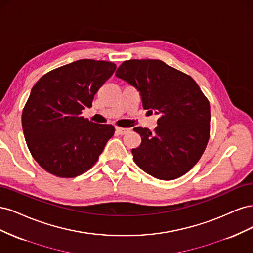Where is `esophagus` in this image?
<instances>
[{"mask_svg":"<svg viewBox=\"0 0 253 253\" xmlns=\"http://www.w3.org/2000/svg\"><path fill=\"white\" fill-rule=\"evenodd\" d=\"M129 131H131V128H128V127H116V132L119 135H126Z\"/></svg>","mask_w":253,"mask_h":253,"instance_id":"1","label":"esophagus"}]
</instances>
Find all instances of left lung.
<instances>
[{"label":"left lung","instance_id":"1","mask_svg":"<svg viewBox=\"0 0 253 253\" xmlns=\"http://www.w3.org/2000/svg\"><path fill=\"white\" fill-rule=\"evenodd\" d=\"M116 77L139 91L142 108L159 115L152 134L134 127L141 137L133 159L141 170L162 180L180 177L195 166L210 136V104L196 82L160 60H128Z\"/></svg>","mask_w":253,"mask_h":253}]
</instances>
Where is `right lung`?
Instances as JSON below:
<instances>
[{
  "label": "right lung",
  "mask_w": 253,
  "mask_h": 253,
  "mask_svg": "<svg viewBox=\"0 0 253 253\" xmlns=\"http://www.w3.org/2000/svg\"><path fill=\"white\" fill-rule=\"evenodd\" d=\"M115 70L108 61L82 59L45 74L35 84L22 126L30 153L45 171L71 178L96 164L115 127L81 114Z\"/></svg>",
  "instance_id": "right-lung-1"
}]
</instances>
